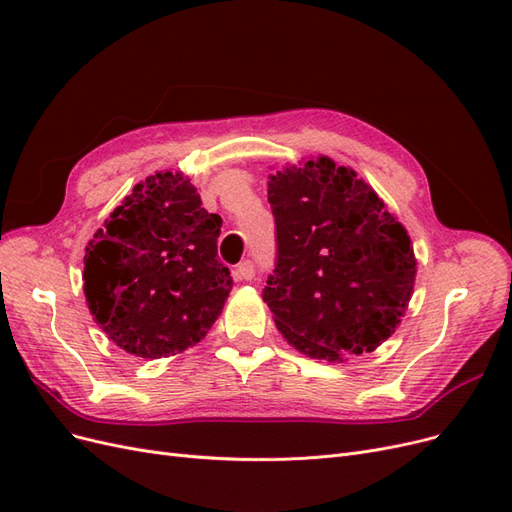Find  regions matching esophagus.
Here are the masks:
<instances>
[{
	"instance_id": "esophagus-1",
	"label": "esophagus",
	"mask_w": 512,
	"mask_h": 512,
	"mask_svg": "<svg viewBox=\"0 0 512 512\" xmlns=\"http://www.w3.org/2000/svg\"><path fill=\"white\" fill-rule=\"evenodd\" d=\"M254 273H256V269H254V262L252 260L239 262V265L235 267V271H232V275H235V280H245V282L252 280Z\"/></svg>"
}]
</instances>
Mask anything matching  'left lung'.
Wrapping results in <instances>:
<instances>
[{
  "label": "left lung",
  "mask_w": 512,
  "mask_h": 512,
  "mask_svg": "<svg viewBox=\"0 0 512 512\" xmlns=\"http://www.w3.org/2000/svg\"><path fill=\"white\" fill-rule=\"evenodd\" d=\"M267 185L277 265L262 299L277 331L318 361L374 352L414 292L408 230L354 168L329 156L286 164Z\"/></svg>",
  "instance_id": "left-lung-1"
}]
</instances>
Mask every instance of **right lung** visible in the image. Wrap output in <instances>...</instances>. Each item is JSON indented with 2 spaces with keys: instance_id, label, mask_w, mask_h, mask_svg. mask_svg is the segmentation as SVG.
Returning <instances> with one entry per match:
<instances>
[{
  "instance_id": "1",
  "label": "right lung",
  "mask_w": 512,
  "mask_h": 512,
  "mask_svg": "<svg viewBox=\"0 0 512 512\" xmlns=\"http://www.w3.org/2000/svg\"><path fill=\"white\" fill-rule=\"evenodd\" d=\"M220 226L181 170L149 175L111 211L85 247L83 292L115 346L153 361L205 339L232 288Z\"/></svg>"
}]
</instances>
